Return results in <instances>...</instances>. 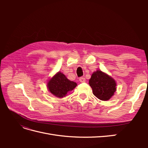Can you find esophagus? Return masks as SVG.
Masks as SVG:
<instances>
[{
    "instance_id": "34e87169",
    "label": "esophagus",
    "mask_w": 148,
    "mask_h": 148,
    "mask_svg": "<svg viewBox=\"0 0 148 148\" xmlns=\"http://www.w3.org/2000/svg\"><path fill=\"white\" fill-rule=\"evenodd\" d=\"M79 80L81 83H84V82H85V81H86V79H85V78L84 77H80Z\"/></svg>"
}]
</instances>
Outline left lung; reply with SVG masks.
Listing matches in <instances>:
<instances>
[{
    "label": "left lung",
    "mask_w": 148,
    "mask_h": 148,
    "mask_svg": "<svg viewBox=\"0 0 148 148\" xmlns=\"http://www.w3.org/2000/svg\"><path fill=\"white\" fill-rule=\"evenodd\" d=\"M89 84L92 89L93 95L102 101L110 99L116 91L115 80L101 70L92 74Z\"/></svg>",
    "instance_id": "8db88e82"
}]
</instances>
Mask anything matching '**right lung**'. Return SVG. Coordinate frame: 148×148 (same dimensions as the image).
I'll return each mask as SVG.
<instances>
[{"instance_id":"obj_1","label":"right lung","mask_w":148,"mask_h":148,"mask_svg":"<svg viewBox=\"0 0 148 148\" xmlns=\"http://www.w3.org/2000/svg\"><path fill=\"white\" fill-rule=\"evenodd\" d=\"M77 83L66 78L61 72H58L49 80L47 87L49 91L56 97H63L67 92L73 90L77 86Z\"/></svg>"}]
</instances>
